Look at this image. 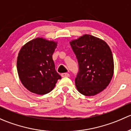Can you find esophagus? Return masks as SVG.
<instances>
[{
    "label": "esophagus",
    "instance_id": "obj_1",
    "mask_svg": "<svg viewBox=\"0 0 131 131\" xmlns=\"http://www.w3.org/2000/svg\"><path fill=\"white\" fill-rule=\"evenodd\" d=\"M61 76L62 78H66V77H69V74L68 73H63L61 74Z\"/></svg>",
    "mask_w": 131,
    "mask_h": 131
}]
</instances>
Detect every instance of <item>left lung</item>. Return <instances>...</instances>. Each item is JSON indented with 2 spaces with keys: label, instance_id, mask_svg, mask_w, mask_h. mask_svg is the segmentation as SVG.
I'll list each match as a JSON object with an SVG mask.
<instances>
[{
  "label": "left lung",
  "instance_id": "8db88e82",
  "mask_svg": "<svg viewBox=\"0 0 131 131\" xmlns=\"http://www.w3.org/2000/svg\"><path fill=\"white\" fill-rule=\"evenodd\" d=\"M78 59L79 72L75 84L80 93L94 96L106 88L114 74L112 53L107 43L90 35L70 42Z\"/></svg>",
  "mask_w": 131,
  "mask_h": 131
}]
</instances>
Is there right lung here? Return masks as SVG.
I'll use <instances>...</instances> for the list:
<instances>
[{
	"label": "right lung",
	"instance_id": "add662e5",
	"mask_svg": "<svg viewBox=\"0 0 131 131\" xmlns=\"http://www.w3.org/2000/svg\"><path fill=\"white\" fill-rule=\"evenodd\" d=\"M57 43L36 38L20 50L17 60L19 77L24 86L33 93L50 92L61 76L56 71L52 55Z\"/></svg>",
	"mask_w": 131,
	"mask_h": 131
}]
</instances>
